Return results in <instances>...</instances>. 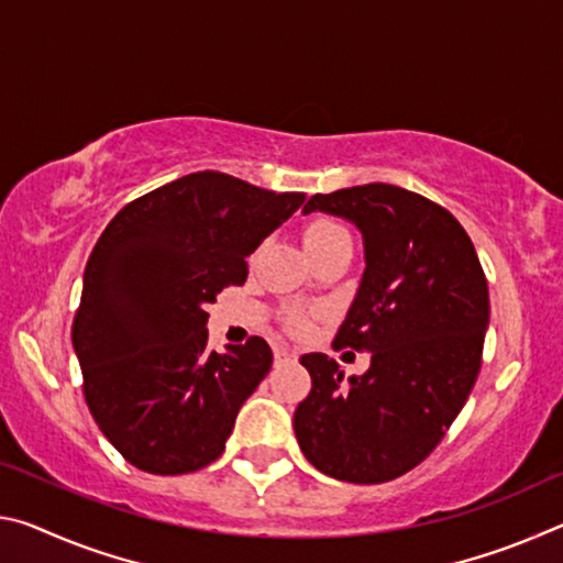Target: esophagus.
Instances as JSON below:
<instances>
[{"label":"esophagus","mask_w":563,"mask_h":563,"mask_svg":"<svg viewBox=\"0 0 563 563\" xmlns=\"http://www.w3.org/2000/svg\"><path fill=\"white\" fill-rule=\"evenodd\" d=\"M298 355H295L292 350H288V347H278L275 350V362H288V360H295Z\"/></svg>","instance_id":"34e87169"}]
</instances>
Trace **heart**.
<instances>
[{"label": "heart", "mask_w": 563, "mask_h": 563, "mask_svg": "<svg viewBox=\"0 0 563 563\" xmlns=\"http://www.w3.org/2000/svg\"><path fill=\"white\" fill-rule=\"evenodd\" d=\"M347 241H350L347 231L338 221H332V218H312V221L305 223V228H302V243H305V251H308L310 258H316V255L325 253V251H330V247L347 243ZM292 325L305 328L302 312H292Z\"/></svg>", "instance_id": "heart-1"}]
</instances>
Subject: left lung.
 <instances>
[{"mask_svg":"<svg viewBox=\"0 0 563 563\" xmlns=\"http://www.w3.org/2000/svg\"><path fill=\"white\" fill-rule=\"evenodd\" d=\"M355 223L365 273L332 347L373 352L342 379L335 360L302 355L312 387L295 409L298 444L316 470L383 484L427 460L462 412L489 328L487 278L460 221L389 184L316 194L302 213Z\"/></svg>","mask_w":563,"mask_h":563,"instance_id":"8db88e82","label":"left lung"}]
</instances>
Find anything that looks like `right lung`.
<instances>
[{
    "label": "right lung",
    "mask_w": 563,
    "mask_h": 563,
    "mask_svg": "<svg viewBox=\"0 0 563 563\" xmlns=\"http://www.w3.org/2000/svg\"><path fill=\"white\" fill-rule=\"evenodd\" d=\"M302 201L198 170L123 206L101 233L71 342L89 412L133 466L188 474L223 454L273 352L258 335L208 350L206 305L245 283L247 255Z\"/></svg>",
    "instance_id": "add662e5"
}]
</instances>
